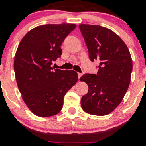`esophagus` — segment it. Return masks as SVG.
Here are the masks:
<instances>
[{
	"label": "esophagus",
	"mask_w": 146,
	"mask_h": 146,
	"mask_svg": "<svg viewBox=\"0 0 146 146\" xmlns=\"http://www.w3.org/2000/svg\"><path fill=\"white\" fill-rule=\"evenodd\" d=\"M78 78L80 79V78L82 77V73H78Z\"/></svg>",
	"instance_id": "esophagus-1"
}]
</instances>
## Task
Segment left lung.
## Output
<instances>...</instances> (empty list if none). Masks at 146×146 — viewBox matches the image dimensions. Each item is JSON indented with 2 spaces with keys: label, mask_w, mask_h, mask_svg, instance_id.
<instances>
[{
  "label": "left lung",
  "mask_w": 146,
  "mask_h": 146,
  "mask_svg": "<svg viewBox=\"0 0 146 146\" xmlns=\"http://www.w3.org/2000/svg\"><path fill=\"white\" fill-rule=\"evenodd\" d=\"M92 62L100 61L97 74L83 75L80 81L88 86L82 98L86 113L104 116L121 103L130 82L132 61L128 48L118 35L100 25H79Z\"/></svg>",
  "instance_id": "1"
}]
</instances>
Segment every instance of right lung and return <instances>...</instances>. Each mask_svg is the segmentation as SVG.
I'll return each instance as SVG.
<instances>
[{"label":"right lung","mask_w":146,"mask_h":146,"mask_svg":"<svg viewBox=\"0 0 146 146\" xmlns=\"http://www.w3.org/2000/svg\"><path fill=\"white\" fill-rule=\"evenodd\" d=\"M76 25L36 27L23 37L14 58V72L22 98L34 115L47 117L62 108L64 97L78 82V73L51 67L62 55L61 45Z\"/></svg>","instance_id":"1"}]
</instances>
